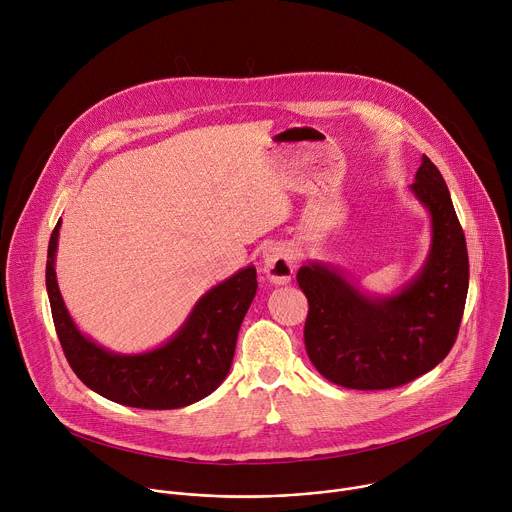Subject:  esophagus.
<instances>
[{
	"label": "esophagus",
	"instance_id": "1",
	"mask_svg": "<svg viewBox=\"0 0 512 512\" xmlns=\"http://www.w3.org/2000/svg\"><path fill=\"white\" fill-rule=\"evenodd\" d=\"M261 269L271 283L283 285V283H289L291 277H294L296 261H294V255H291V251L285 245L271 243L263 249Z\"/></svg>",
	"mask_w": 512,
	"mask_h": 512
}]
</instances>
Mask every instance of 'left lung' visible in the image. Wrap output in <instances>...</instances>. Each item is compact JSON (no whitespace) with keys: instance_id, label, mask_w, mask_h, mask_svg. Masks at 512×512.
Instances as JSON below:
<instances>
[{"instance_id":"obj_1","label":"left lung","mask_w":512,"mask_h":512,"mask_svg":"<svg viewBox=\"0 0 512 512\" xmlns=\"http://www.w3.org/2000/svg\"><path fill=\"white\" fill-rule=\"evenodd\" d=\"M411 192L429 212L431 243L421 269L395 294L371 296L324 261H306L298 271L310 304L308 356L340 387L405 385L437 367L456 342L470 277L464 231L446 180L427 156Z\"/></svg>"}]
</instances>
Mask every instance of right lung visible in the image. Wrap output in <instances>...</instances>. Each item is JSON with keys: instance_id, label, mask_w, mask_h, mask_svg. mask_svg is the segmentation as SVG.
<instances>
[{"instance_id": "right-lung-1", "label": "right lung", "mask_w": 512, "mask_h": 512, "mask_svg": "<svg viewBox=\"0 0 512 512\" xmlns=\"http://www.w3.org/2000/svg\"><path fill=\"white\" fill-rule=\"evenodd\" d=\"M60 225L62 218L48 243V300L66 360L91 391L127 407L178 409L204 399L227 379L239 328L257 294L253 265L210 287L164 344L121 354L83 334L64 306L54 269Z\"/></svg>"}]
</instances>
